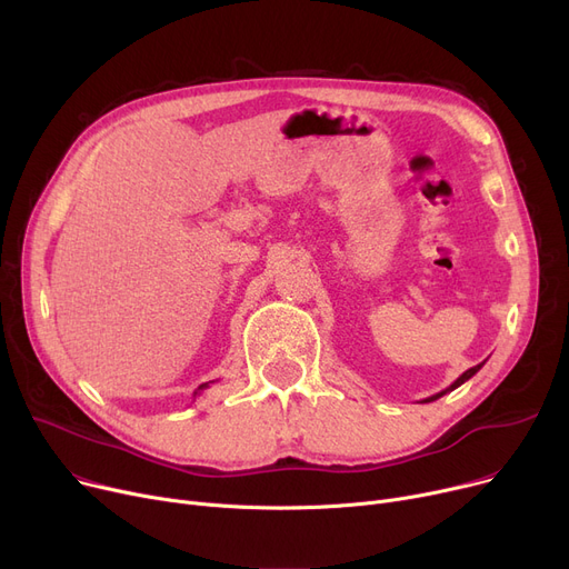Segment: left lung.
I'll return each instance as SVG.
<instances>
[{
    "instance_id": "obj_1",
    "label": "left lung",
    "mask_w": 569,
    "mask_h": 569,
    "mask_svg": "<svg viewBox=\"0 0 569 569\" xmlns=\"http://www.w3.org/2000/svg\"><path fill=\"white\" fill-rule=\"evenodd\" d=\"M482 367H485V362H482V365H477V367H472V369H468V371H463V373H461V376H459V378H457V380H455V382H452L450 387H445V390H442V392H438V395H433V397L425 399V403H429V401H436V399H440L442 395H447V392H452V390H457V387H459V385H463L466 380H470V378H472V376H475L477 371H480Z\"/></svg>"
}]
</instances>
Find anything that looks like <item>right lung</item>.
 <instances>
[{
    "label": "right lung",
    "mask_w": 569,
    "mask_h": 569,
    "mask_svg": "<svg viewBox=\"0 0 569 569\" xmlns=\"http://www.w3.org/2000/svg\"><path fill=\"white\" fill-rule=\"evenodd\" d=\"M204 387H209V382H202V385H200V387H198V390H196V392H193V399H196V395H200V392H202V390H204Z\"/></svg>",
    "instance_id": "add662e5"
}]
</instances>
